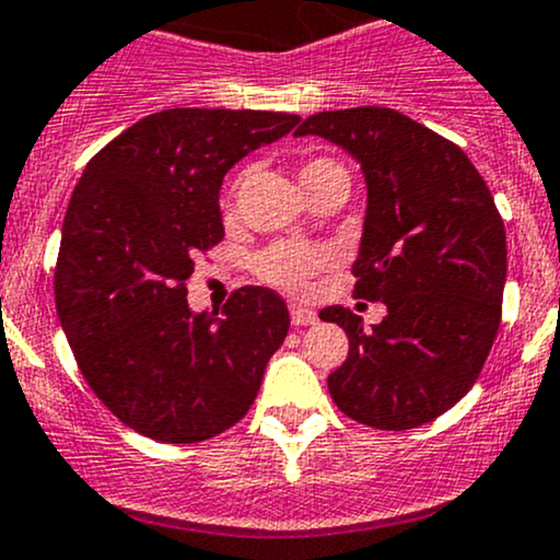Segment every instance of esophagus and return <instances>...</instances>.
<instances>
[{"label": "esophagus", "mask_w": 560, "mask_h": 560, "mask_svg": "<svg viewBox=\"0 0 560 560\" xmlns=\"http://www.w3.org/2000/svg\"><path fill=\"white\" fill-rule=\"evenodd\" d=\"M290 316H292V325L295 327H308L316 325V311L308 308V305H300V303H290Z\"/></svg>", "instance_id": "esophagus-1"}]
</instances>
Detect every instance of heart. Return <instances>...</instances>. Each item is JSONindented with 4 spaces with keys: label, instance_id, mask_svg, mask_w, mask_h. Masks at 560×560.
Returning a JSON list of instances; mask_svg holds the SVG:
<instances>
[{
    "label": "heart",
    "instance_id": "1",
    "mask_svg": "<svg viewBox=\"0 0 560 560\" xmlns=\"http://www.w3.org/2000/svg\"><path fill=\"white\" fill-rule=\"evenodd\" d=\"M332 172H346V168L340 166V163L327 161V158H316V161H308L300 166V182L316 179V176H325ZM325 252L314 249V246L276 244L257 257V273H260L265 281H270V284L298 290V287L305 284V279H308L316 268L325 265Z\"/></svg>",
    "mask_w": 560,
    "mask_h": 560
}]
</instances>
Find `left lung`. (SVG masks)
<instances>
[{
    "label": "left lung",
    "instance_id": "left-lung-1",
    "mask_svg": "<svg viewBox=\"0 0 560 560\" xmlns=\"http://www.w3.org/2000/svg\"><path fill=\"white\" fill-rule=\"evenodd\" d=\"M295 137H322L359 163L368 187L354 262L357 298L386 316L349 335L327 386L349 419L399 432L438 419L478 381L502 316L508 238L491 190L462 147L386 107L319 112Z\"/></svg>",
    "mask_w": 560,
    "mask_h": 560
}]
</instances>
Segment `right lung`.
Masks as SVG:
<instances>
[{
  "label": "right lung",
  "mask_w": 560,
  "mask_h": 560,
  "mask_svg": "<svg viewBox=\"0 0 560 560\" xmlns=\"http://www.w3.org/2000/svg\"><path fill=\"white\" fill-rule=\"evenodd\" d=\"M298 115L166 109L133 122L85 166L69 201L56 308L96 397L161 443H201L246 416L290 329L287 303L241 287L192 311L185 281L220 244L222 179L287 137Z\"/></svg>",
  "instance_id": "add662e5"
}]
</instances>
